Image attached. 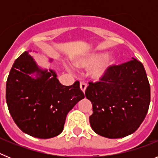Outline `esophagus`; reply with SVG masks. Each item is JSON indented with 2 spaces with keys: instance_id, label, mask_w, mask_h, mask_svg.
Wrapping results in <instances>:
<instances>
[{
  "instance_id": "1",
  "label": "esophagus",
  "mask_w": 158,
  "mask_h": 158,
  "mask_svg": "<svg viewBox=\"0 0 158 158\" xmlns=\"http://www.w3.org/2000/svg\"><path fill=\"white\" fill-rule=\"evenodd\" d=\"M80 88H81V91L83 92V93H85L86 88H87V84H86L85 82L81 81L80 83Z\"/></svg>"
}]
</instances>
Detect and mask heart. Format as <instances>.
<instances>
[{
	"label": "heart",
	"mask_w": 158,
	"mask_h": 158,
	"mask_svg": "<svg viewBox=\"0 0 158 158\" xmlns=\"http://www.w3.org/2000/svg\"><path fill=\"white\" fill-rule=\"evenodd\" d=\"M105 53H96V54H91V55H89L86 58L79 60L78 62H77L76 65L77 66L84 67V68L85 67L93 66V65H96V64L101 62L102 60L105 58ZM113 62H114V59L112 58H106L99 65H97L96 67L93 68L91 72L92 77L96 79V80H99L101 77H103L106 73V72H107V69H108V67L112 65Z\"/></svg>",
	"instance_id": "heart-1"
}]
</instances>
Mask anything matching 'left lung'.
I'll return each mask as SVG.
<instances>
[{
	"label": "left lung",
	"mask_w": 158,
	"mask_h": 158,
	"mask_svg": "<svg viewBox=\"0 0 158 158\" xmlns=\"http://www.w3.org/2000/svg\"><path fill=\"white\" fill-rule=\"evenodd\" d=\"M100 81H89L85 96L93 104L89 123L97 135L119 139L131 135L144 120L150 86L139 60L108 67Z\"/></svg>",
	"instance_id": "1"
}]
</instances>
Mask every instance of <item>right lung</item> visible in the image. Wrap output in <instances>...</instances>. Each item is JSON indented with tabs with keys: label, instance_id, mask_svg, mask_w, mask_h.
I'll return each mask as SVG.
<instances>
[{
	"label": "right lung",
	"instance_id": "obj_1",
	"mask_svg": "<svg viewBox=\"0 0 158 158\" xmlns=\"http://www.w3.org/2000/svg\"><path fill=\"white\" fill-rule=\"evenodd\" d=\"M36 72V79L30 76ZM85 98L77 81L62 85L55 72L41 70L28 52L16 58L6 82V102L14 122L23 132L39 139L62 133L65 118Z\"/></svg>",
	"mask_w": 158,
	"mask_h": 158
}]
</instances>
